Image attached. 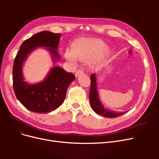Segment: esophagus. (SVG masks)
Returning a JSON list of instances; mask_svg holds the SVG:
<instances>
[{"label":"esophagus","instance_id":"esophagus-1","mask_svg":"<svg viewBox=\"0 0 159 159\" xmlns=\"http://www.w3.org/2000/svg\"><path fill=\"white\" fill-rule=\"evenodd\" d=\"M84 73V71L82 70H78L76 71V72H75V75L76 78H78V77H79L81 74H83Z\"/></svg>","mask_w":159,"mask_h":159}]
</instances>
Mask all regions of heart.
Returning a JSON list of instances; mask_svg holds the SVG:
<instances>
[{
    "label": "heart",
    "mask_w": 159,
    "mask_h": 159,
    "mask_svg": "<svg viewBox=\"0 0 159 159\" xmlns=\"http://www.w3.org/2000/svg\"><path fill=\"white\" fill-rule=\"evenodd\" d=\"M111 54L110 48L98 38H85L75 41L71 46V50H66V60L74 64L77 60L81 61L91 60V66L97 68L102 65Z\"/></svg>",
    "instance_id": "1"
}]
</instances>
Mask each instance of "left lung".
I'll return each instance as SVG.
<instances>
[{"instance_id":"obj_1","label":"left lung","mask_w":159,"mask_h":159,"mask_svg":"<svg viewBox=\"0 0 159 159\" xmlns=\"http://www.w3.org/2000/svg\"><path fill=\"white\" fill-rule=\"evenodd\" d=\"M91 88L89 91V102L91 109L94 111L105 117H117L120 115L126 113L127 111H114L105 107L101 102L99 97L98 89L97 86V77L93 74L90 76Z\"/></svg>"}]
</instances>
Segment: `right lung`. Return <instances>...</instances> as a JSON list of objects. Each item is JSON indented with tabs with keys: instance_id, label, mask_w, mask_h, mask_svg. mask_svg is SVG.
I'll use <instances>...</instances> for the list:
<instances>
[{
	"instance_id": "1",
	"label": "right lung",
	"mask_w": 159,
	"mask_h": 159,
	"mask_svg": "<svg viewBox=\"0 0 159 159\" xmlns=\"http://www.w3.org/2000/svg\"><path fill=\"white\" fill-rule=\"evenodd\" d=\"M61 34L42 31L24 42L14 61L12 80L14 93L18 100L28 110L35 113H50L64 102L66 91L75 78L59 66L51 68L46 78L40 82L30 84L25 81L23 68L28 56L44 48L49 52L53 62L60 61L57 52Z\"/></svg>"
}]
</instances>
